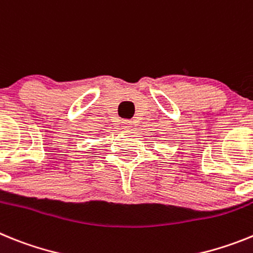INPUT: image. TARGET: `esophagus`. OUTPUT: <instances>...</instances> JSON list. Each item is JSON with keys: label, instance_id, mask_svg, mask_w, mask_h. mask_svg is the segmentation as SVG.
<instances>
[{"label": "esophagus", "instance_id": "obj_1", "mask_svg": "<svg viewBox=\"0 0 253 253\" xmlns=\"http://www.w3.org/2000/svg\"><path fill=\"white\" fill-rule=\"evenodd\" d=\"M131 126H132V122H131L129 120L122 121V127H124V128H129Z\"/></svg>", "mask_w": 253, "mask_h": 253}]
</instances>
